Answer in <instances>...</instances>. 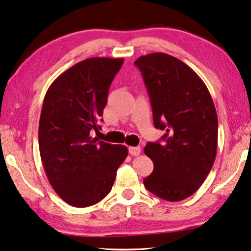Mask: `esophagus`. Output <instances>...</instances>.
Masks as SVG:
<instances>
[{"mask_svg":"<svg viewBox=\"0 0 251 251\" xmlns=\"http://www.w3.org/2000/svg\"><path fill=\"white\" fill-rule=\"evenodd\" d=\"M140 152H142V149L139 146H131L129 147V153L131 154L133 156H138Z\"/></svg>","mask_w":251,"mask_h":251,"instance_id":"34e87169","label":"esophagus"}]
</instances>
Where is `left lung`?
I'll list each match as a JSON object with an SVG mask.
<instances>
[{
  "instance_id": "obj_1",
  "label": "left lung",
  "mask_w": 251,
  "mask_h": 251,
  "mask_svg": "<svg viewBox=\"0 0 251 251\" xmlns=\"http://www.w3.org/2000/svg\"><path fill=\"white\" fill-rule=\"evenodd\" d=\"M135 65L149 91L162 143H147L144 152L153 173L144 179L150 192L176 202L191 197L210 173L217 154L218 119L201 77L176 57L162 52L140 56Z\"/></svg>"
}]
</instances>
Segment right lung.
Returning <instances> with one entry per match:
<instances>
[{
	"label": "right lung",
	"instance_id": "right-lung-1",
	"mask_svg": "<svg viewBox=\"0 0 251 251\" xmlns=\"http://www.w3.org/2000/svg\"><path fill=\"white\" fill-rule=\"evenodd\" d=\"M123 58L82 60L48 89L39 125V147L48 180L76 208L101 201L112 190L116 170L128 156L125 145L99 142L108 89Z\"/></svg>",
	"mask_w": 251,
	"mask_h": 251
}]
</instances>
